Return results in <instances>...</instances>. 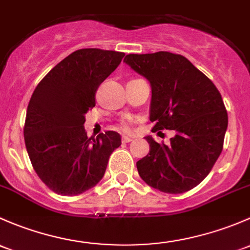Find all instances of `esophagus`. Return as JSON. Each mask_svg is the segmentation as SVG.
I'll return each mask as SVG.
<instances>
[{"label": "esophagus", "instance_id": "1", "mask_svg": "<svg viewBox=\"0 0 250 250\" xmlns=\"http://www.w3.org/2000/svg\"><path fill=\"white\" fill-rule=\"evenodd\" d=\"M131 141H132V138L127 137V136H123V137H122V142L123 143H128V142H131Z\"/></svg>", "mask_w": 250, "mask_h": 250}]
</instances>
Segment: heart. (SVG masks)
<instances>
[{"instance_id":"1","label":"heart","mask_w":250,"mask_h":250,"mask_svg":"<svg viewBox=\"0 0 250 250\" xmlns=\"http://www.w3.org/2000/svg\"><path fill=\"white\" fill-rule=\"evenodd\" d=\"M119 128H120V130H123V131H128V126H127V124H126V123H123V124H120Z\"/></svg>"}]
</instances>
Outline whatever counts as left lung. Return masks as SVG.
I'll return each mask as SVG.
<instances>
[{"instance_id":"left-lung-1","label":"left lung","mask_w":250,"mask_h":250,"mask_svg":"<svg viewBox=\"0 0 250 250\" xmlns=\"http://www.w3.org/2000/svg\"><path fill=\"white\" fill-rule=\"evenodd\" d=\"M124 61L150 82L153 131L176 133L168 146L146 137L149 153L136 164L141 178L167 194L191 190L223 150L228 112L219 90L179 54H128Z\"/></svg>"}]
</instances>
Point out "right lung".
I'll list each match as a JSON object with an SVG mask.
<instances>
[{
	"instance_id": "1",
	"label": "right lung",
	"mask_w": 250,
	"mask_h": 250,
	"mask_svg": "<svg viewBox=\"0 0 250 250\" xmlns=\"http://www.w3.org/2000/svg\"><path fill=\"white\" fill-rule=\"evenodd\" d=\"M124 55L79 49L36 86L27 106L24 138L33 169L51 191L73 196L95 187L106 172L110 154L122 144L114 131L89 138L84 123L85 113L95 107L97 87Z\"/></svg>"
}]
</instances>
